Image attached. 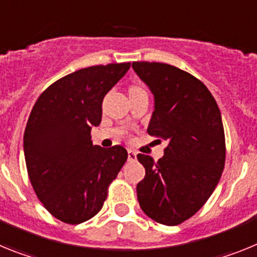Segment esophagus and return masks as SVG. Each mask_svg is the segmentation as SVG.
I'll use <instances>...</instances> for the list:
<instances>
[{
    "mask_svg": "<svg viewBox=\"0 0 257 257\" xmlns=\"http://www.w3.org/2000/svg\"><path fill=\"white\" fill-rule=\"evenodd\" d=\"M127 157H128V161H130V162L136 161V153L134 151H131V149H128V152H127Z\"/></svg>",
    "mask_w": 257,
    "mask_h": 257,
    "instance_id": "esophagus-1",
    "label": "esophagus"
}]
</instances>
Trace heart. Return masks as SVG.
Returning a JSON list of instances; mask_svg holds the SVG:
<instances>
[{"instance_id": "1", "label": "heart", "mask_w": 257, "mask_h": 257, "mask_svg": "<svg viewBox=\"0 0 257 257\" xmlns=\"http://www.w3.org/2000/svg\"><path fill=\"white\" fill-rule=\"evenodd\" d=\"M140 90H142V88H140V87H136V86H134V87H131V88H130V92H134V91H140Z\"/></svg>"}]
</instances>
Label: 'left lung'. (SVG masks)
Wrapping results in <instances>:
<instances>
[{
  "mask_svg": "<svg viewBox=\"0 0 257 257\" xmlns=\"http://www.w3.org/2000/svg\"><path fill=\"white\" fill-rule=\"evenodd\" d=\"M133 68L154 96L148 134L169 140L154 162L138 154L145 176L136 187L145 215L163 225H179L210 198L225 165L221 113L198 78L165 63L134 61Z\"/></svg>",
  "mask_w": 257,
  "mask_h": 257,
  "instance_id": "obj_1",
  "label": "left lung"
}]
</instances>
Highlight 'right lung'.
<instances>
[{"instance_id":"right-lung-1","label":"right lung","mask_w":257,"mask_h":257,"mask_svg":"<svg viewBox=\"0 0 257 257\" xmlns=\"http://www.w3.org/2000/svg\"><path fill=\"white\" fill-rule=\"evenodd\" d=\"M131 63L94 65L68 74L36 101L24 131V157L32 187L52 216L87 221L101 210L108 187L127 160L121 145L92 144L106 92Z\"/></svg>"}]
</instances>
